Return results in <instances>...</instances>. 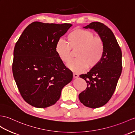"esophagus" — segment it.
I'll use <instances>...</instances> for the list:
<instances>
[{"mask_svg":"<svg viewBox=\"0 0 135 135\" xmlns=\"http://www.w3.org/2000/svg\"><path fill=\"white\" fill-rule=\"evenodd\" d=\"M73 76L75 78H78V77H79V75H78V74H76V73H74L73 74Z\"/></svg>","mask_w":135,"mask_h":135,"instance_id":"esophagus-1","label":"esophagus"}]
</instances>
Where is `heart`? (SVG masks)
<instances>
[{
  "label": "heart",
  "instance_id": "heart-1",
  "mask_svg": "<svg viewBox=\"0 0 135 135\" xmlns=\"http://www.w3.org/2000/svg\"><path fill=\"white\" fill-rule=\"evenodd\" d=\"M68 43L61 40L56 42L55 50L60 60L68 63L76 51L77 57L68 64V67L75 73L83 72L89 67H95L102 60L105 45L101 37L95 36L89 30L77 28L68 34Z\"/></svg>",
  "mask_w": 135,
  "mask_h": 135
}]
</instances>
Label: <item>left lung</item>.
Listing matches in <instances>:
<instances>
[{"label":"left lung","instance_id":"8db88e82","mask_svg":"<svg viewBox=\"0 0 135 135\" xmlns=\"http://www.w3.org/2000/svg\"><path fill=\"white\" fill-rule=\"evenodd\" d=\"M93 29L102 38L105 52L101 62L86 74L80 75L87 87L79 95L80 102L90 108L105 105L116 88L122 71V52L113 33L103 23L93 22L84 27Z\"/></svg>","mask_w":135,"mask_h":135}]
</instances>
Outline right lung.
Returning a JSON list of instances; mask_svg holds the SVG:
<instances>
[{
  "label": "right lung",
  "mask_w": 135,
  "mask_h": 135,
  "mask_svg": "<svg viewBox=\"0 0 135 135\" xmlns=\"http://www.w3.org/2000/svg\"><path fill=\"white\" fill-rule=\"evenodd\" d=\"M72 26L34 22L15 44L13 76L22 97L34 107L45 108L55 104L62 88L73 79V73L55 50L56 42Z\"/></svg>",
  "instance_id": "add662e5"
}]
</instances>
